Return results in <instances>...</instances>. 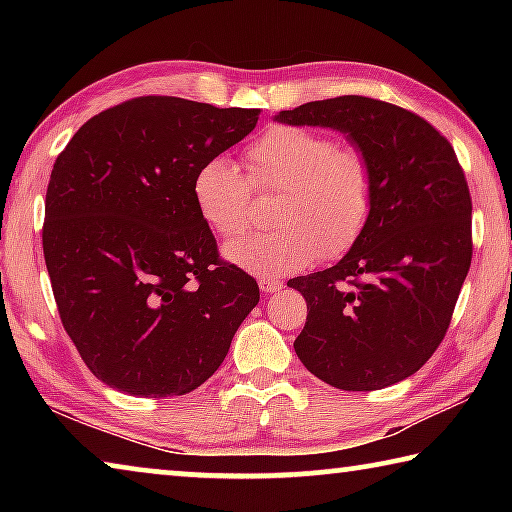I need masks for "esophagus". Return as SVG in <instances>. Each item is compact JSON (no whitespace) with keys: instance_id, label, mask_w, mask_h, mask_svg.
Masks as SVG:
<instances>
[{"instance_id":"1","label":"esophagus","mask_w":512,"mask_h":512,"mask_svg":"<svg viewBox=\"0 0 512 512\" xmlns=\"http://www.w3.org/2000/svg\"><path fill=\"white\" fill-rule=\"evenodd\" d=\"M282 287H284V282L275 280V277H262V280H259V289H262V293H275Z\"/></svg>"}]
</instances>
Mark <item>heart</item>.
I'll use <instances>...</instances> for the list:
<instances>
[{"label":"heart","mask_w":512,"mask_h":512,"mask_svg":"<svg viewBox=\"0 0 512 512\" xmlns=\"http://www.w3.org/2000/svg\"><path fill=\"white\" fill-rule=\"evenodd\" d=\"M246 176L216 155L196 169L192 194L205 223L223 239L248 228L257 194H277L271 232L248 235L225 248L244 271L280 277L320 255L336 259L357 244L375 205L377 178L370 155L339 146L332 135L277 124L248 146Z\"/></svg>","instance_id":"b5f03b06"}]
</instances>
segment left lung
Segmentation results:
<instances>
[{"label": "left lung", "mask_w": 512, "mask_h": 512, "mask_svg": "<svg viewBox=\"0 0 512 512\" xmlns=\"http://www.w3.org/2000/svg\"><path fill=\"white\" fill-rule=\"evenodd\" d=\"M291 126L350 135L375 167L370 221L339 264L296 277L305 368L341 391H379L418 372L443 343L472 264V198L454 146L395 103L345 94L282 110Z\"/></svg>", "instance_id": "left-lung-1"}]
</instances>
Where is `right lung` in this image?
Wrapping results in <instances>:
<instances>
[{"label":"right lung","mask_w":512,"mask_h":512,"mask_svg":"<svg viewBox=\"0 0 512 512\" xmlns=\"http://www.w3.org/2000/svg\"><path fill=\"white\" fill-rule=\"evenodd\" d=\"M257 108L135 97L74 133L51 169L42 250L65 332L92 375L137 397L210 379L259 287L225 262L192 194Z\"/></svg>","instance_id":"right-lung-1"}]
</instances>
